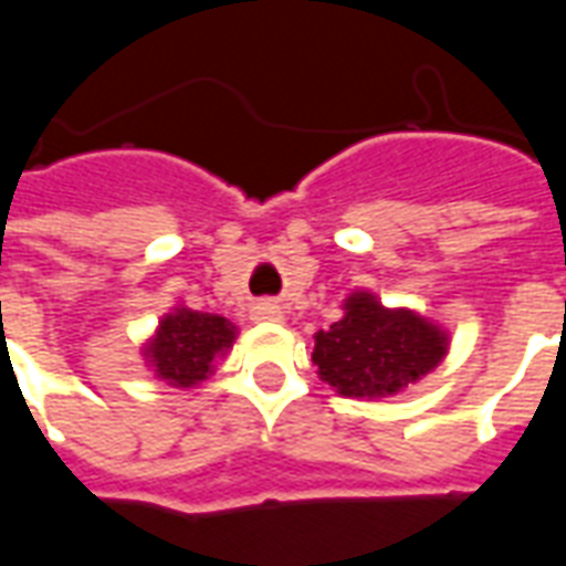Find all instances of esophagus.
<instances>
[{"mask_svg":"<svg viewBox=\"0 0 566 566\" xmlns=\"http://www.w3.org/2000/svg\"><path fill=\"white\" fill-rule=\"evenodd\" d=\"M251 318L254 321H282V308L275 306V303H270V300H263V303H258V306L251 308Z\"/></svg>","mask_w":566,"mask_h":566,"instance_id":"1","label":"esophagus"}]
</instances>
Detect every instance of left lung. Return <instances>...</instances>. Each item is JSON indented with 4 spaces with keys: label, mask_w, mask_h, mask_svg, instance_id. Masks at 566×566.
I'll use <instances>...</instances> for the list:
<instances>
[{
    "label": "left lung",
    "mask_w": 566,
    "mask_h": 566,
    "mask_svg": "<svg viewBox=\"0 0 566 566\" xmlns=\"http://www.w3.org/2000/svg\"><path fill=\"white\" fill-rule=\"evenodd\" d=\"M446 357V333L409 308L352 294L345 315L315 336L318 376L343 397H385L421 379Z\"/></svg>",
    "instance_id": "8db88e82"
}]
</instances>
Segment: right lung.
Instances as JSON below:
<instances>
[{
	"label": "right lung",
	"mask_w": 566,
	"mask_h": 566,
	"mask_svg": "<svg viewBox=\"0 0 566 566\" xmlns=\"http://www.w3.org/2000/svg\"><path fill=\"white\" fill-rule=\"evenodd\" d=\"M235 339L233 324L221 315L175 308L160 321V331L145 348V357L157 376L175 388H190L211 373L214 357Z\"/></svg>",
	"instance_id": "right-lung-1"
}]
</instances>
